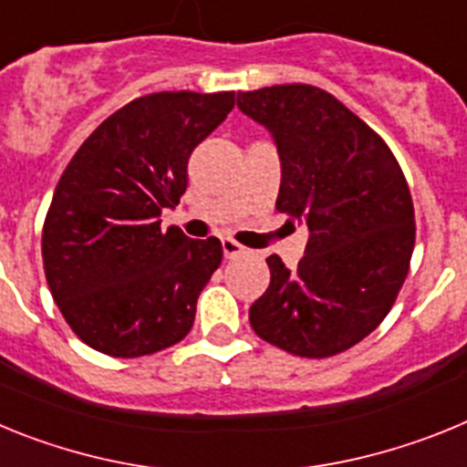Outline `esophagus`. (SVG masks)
Instances as JSON below:
<instances>
[{
	"label": "esophagus",
	"mask_w": 467,
	"mask_h": 467,
	"mask_svg": "<svg viewBox=\"0 0 467 467\" xmlns=\"http://www.w3.org/2000/svg\"><path fill=\"white\" fill-rule=\"evenodd\" d=\"M222 250H224L226 259H234V257H241V254H245V247H243L241 243L234 241V238H222Z\"/></svg>",
	"instance_id": "34e87169"
}]
</instances>
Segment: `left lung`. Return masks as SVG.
Here are the masks:
<instances>
[{
  "mask_svg": "<svg viewBox=\"0 0 467 467\" xmlns=\"http://www.w3.org/2000/svg\"><path fill=\"white\" fill-rule=\"evenodd\" d=\"M243 114L271 130L280 156L275 208L308 229L287 269L250 306L264 341L299 358H332L393 308L416 241L411 193L390 147L332 93L306 84L238 90Z\"/></svg>",
  "mask_w": 467,
  "mask_h": 467,
  "instance_id": "obj_1",
  "label": "left lung"
}]
</instances>
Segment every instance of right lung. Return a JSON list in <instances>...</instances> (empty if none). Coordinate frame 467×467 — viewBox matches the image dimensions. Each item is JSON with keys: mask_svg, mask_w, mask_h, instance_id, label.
I'll use <instances>...</instances> for the list:
<instances>
[{"mask_svg": "<svg viewBox=\"0 0 467 467\" xmlns=\"http://www.w3.org/2000/svg\"><path fill=\"white\" fill-rule=\"evenodd\" d=\"M234 109V90L135 98L86 138L41 231L44 274L72 332L111 358L182 341L222 243L161 229L187 192L189 156Z\"/></svg>", "mask_w": 467, "mask_h": 467, "instance_id": "obj_1", "label": "right lung"}]
</instances>
